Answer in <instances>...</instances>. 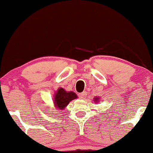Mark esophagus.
I'll return each instance as SVG.
<instances>
[{
  "label": "esophagus",
  "mask_w": 153,
  "mask_h": 153,
  "mask_svg": "<svg viewBox=\"0 0 153 153\" xmlns=\"http://www.w3.org/2000/svg\"><path fill=\"white\" fill-rule=\"evenodd\" d=\"M86 96H87L86 92H82V93H81L79 94V97L81 99H85V98H86Z\"/></svg>",
  "instance_id": "esophagus-1"
}]
</instances>
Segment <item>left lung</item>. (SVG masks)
Returning a JSON list of instances; mask_svg holds the SVG:
<instances>
[{
    "label": "left lung",
    "mask_w": 153,
    "mask_h": 153,
    "mask_svg": "<svg viewBox=\"0 0 153 153\" xmlns=\"http://www.w3.org/2000/svg\"><path fill=\"white\" fill-rule=\"evenodd\" d=\"M98 101H99V98H98V97H96V98H94V101H95V102L97 103Z\"/></svg>",
    "instance_id": "8db88e82"
}]
</instances>
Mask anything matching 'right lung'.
Here are the masks:
<instances>
[{"mask_svg": "<svg viewBox=\"0 0 153 153\" xmlns=\"http://www.w3.org/2000/svg\"><path fill=\"white\" fill-rule=\"evenodd\" d=\"M77 98L76 94L74 92H67L63 88H60L57 90L54 96V103L55 107L58 109H63L69 103L70 101Z\"/></svg>", "mask_w": 153, "mask_h": 153, "instance_id": "1", "label": "right lung"}]
</instances>
